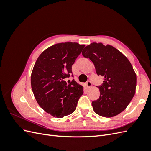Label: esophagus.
Here are the masks:
<instances>
[{
  "instance_id": "obj_1",
  "label": "esophagus",
  "mask_w": 151,
  "mask_h": 151,
  "mask_svg": "<svg viewBox=\"0 0 151 151\" xmlns=\"http://www.w3.org/2000/svg\"><path fill=\"white\" fill-rule=\"evenodd\" d=\"M91 85H92V83H91V81H88L87 82V83H86L85 86H86V88H89L90 87H91Z\"/></svg>"
}]
</instances>
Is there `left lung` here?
I'll return each instance as SVG.
<instances>
[{
  "label": "left lung",
  "instance_id": "obj_1",
  "mask_svg": "<svg viewBox=\"0 0 151 151\" xmlns=\"http://www.w3.org/2000/svg\"><path fill=\"white\" fill-rule=\"evenodd\" d=\"M82 54L93 62L97 74L104 77L98 87L99 98L92 102L94 111L106 118L118 115L135 93L137 77L131 63L119 50L101 43L88 45Z\"/></svg>",
  "mask_w": 151,
  "mask_h": 151
}]
</instances>
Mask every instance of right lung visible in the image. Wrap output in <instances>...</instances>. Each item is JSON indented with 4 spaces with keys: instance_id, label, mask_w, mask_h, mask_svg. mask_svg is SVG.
Masks as SVG:
<instances>
[{
    "instance_id": "add662e5",
    "label": "right lung",
    "mask_w": 151,
    "mask_h": 151,
    "mask_svg": "<svg viewBox=\"0 0 151 151\" xmlns=\"http://www.w3.org/2000/svg\"><path fill=\"white\" fill-rule=\"evenodd\" d=\"M85 47L76 42L57 43L40 54L31 76V84L40 107L53 117L63 118L74 112L83 87L74 79L72 66Z\"/></svg>"
}]
</instances>
